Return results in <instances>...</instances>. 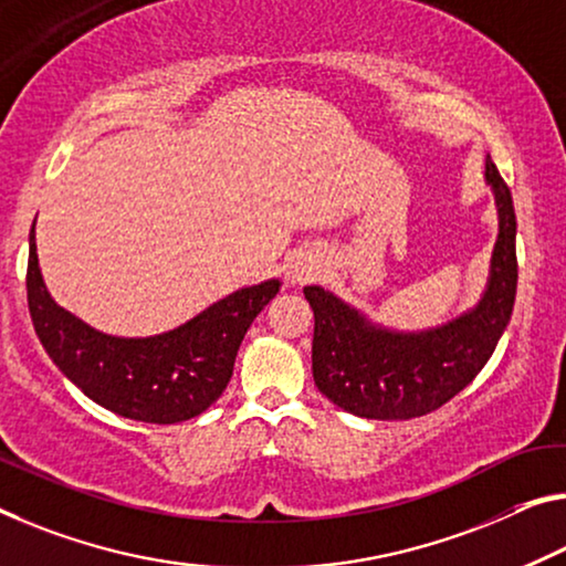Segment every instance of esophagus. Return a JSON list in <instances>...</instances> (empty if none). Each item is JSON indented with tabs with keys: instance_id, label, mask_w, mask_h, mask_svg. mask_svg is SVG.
Wrapping results in <instances>:
<instances>
[{
	"instance_id": "esophagus-1",
	"label": "esophagus",
	"mask_w": 566,
	"mask_h": 566,
	"mask_svg": "<svg viewBox=\"0 0 566 566\" xmlns=\"http://www.w3.org/2000/svg\"><path fill=\"white\" fill-rule=\"evenodd\" d=\"M306 275H308V268H303L301 263H295V265H291V271H289V281H306Z\"/></svg>"
}]
</instances>
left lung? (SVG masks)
I'll use <instances>...</instances> for the list:
<instances>
[{"label": "left lung", "mask_w": 566, "mask_h": 566, "mask_svg": "<svg viewBox=\"0 0 566 566\" xmlns=\"http://www.w3.org/2000/svg\"><path fill=\"white\" fill-rule=\"evenodd\" d=\"M485 185L499 212V240L481 301L460 316L397 332L321 285L303 289L313 308V381L336 407L367 420H412L463 392L491 359L514 311L518 265L514 199L491 156Z\"/></svg>", "instance_id": "obj_1"}]
</instances>
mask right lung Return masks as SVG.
Segmentation results:
<instances>
[{
	"instance_id": "add662e5",
	"label": "right lung",
	"mask_w": 566,
	"mask_h": 566,
	"mask_svg": "<svg viewBox=\"0 0 566 566\" xmlns=\"http://www.w3.org/2000/svg\"><path fill=\"white\" fill-rule=\"evenodd\" d=\"M281 291L271 277L212 303L187 324L156 336H111L52 301L30 230L28 303L38 338L85 397L138 422L192 420L220 399L250 324Z\"/></svg>"
}]
</instances>
